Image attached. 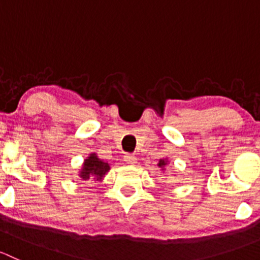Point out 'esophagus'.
Returning <instances> with one entry per match:
<instances>
[{
	"mask_svg": "<svg viewBox=\"0 0 260 260\" xmlns=\"http://www.w3.org/2000/svg\"><path fill=\"white\" fill-rule=\"evenodd\" d=\"M124 162L127 165H136L137 164V158H136L135 156H133V154H125L124 156Z\"/></svg>",
	"mask_w": 260,
	"mask_h": 260,
	"instance_id": "esophagus-1",
	"label": "esophagus"
}]
</instances>
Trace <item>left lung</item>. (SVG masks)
I'll return each mask as SVG.
<instances>
[{
	"label": "left lung",
	"mask_w": 260,
	"mask_h": 260,
	"mask_svg": "<svg viewBox=\"0 0 260 260\" xmlns=\"http://www.w3.org/2000/svg\"><path fill=\"white\" fill-rule=\"evenodd\" d=\"M167 164H169V161H167V159H164V158H161V159H159V161H158V165H157V166H158L159 169H161L162 171H164V170H165V167L167 166Z\"/></svg>",
	"instance_id": "1"
}]
</instances>
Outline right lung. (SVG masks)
<instances>
[{
  "label": "right lung",
  "instance_id": "obj_1",
  "mask_svg": "<svg viewBox=\"0 0 260 260\" xmlns=\"http://www.w3.org/2000/svg\"><path fill=\"white\" fill-rule=\"evenodd\" d=\"M109 170L111 166L108 162H104L103 159L99 158L96 153H90L81 165L79 177L83 181H103V177L108 174Z\"/></svg>",
  "mask_w": 260,
  "mask_h": 260
}]
</instances>
